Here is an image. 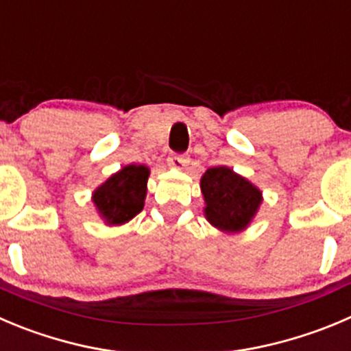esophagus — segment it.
I'll use <instances>...</instances> for the list:
<instances>
[{
    "instance_id": "esophagus-1",
    "label": "esophagus",
    "mask_w": 351,
    "mask_h": 351,
    "mask_svg": "<svg viewBox=\"0 0 351 351\" xmlns=\"http://www.w3.org/2000/svg\"><path fill=\"white\" fill-rule=\"evenodd\" d=\"M167 163L172 169H182V167H186L189 163V156L184 155V153H173V155H170L167 158Z\"/></svg>"
}]
</instances>
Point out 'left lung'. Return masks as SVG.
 Here are the masks:
<instances>
[{
  "instance_id": "left-lung-1",
  "label": "left lung",
  "mask_w": 351,
  "mask_h": 351,
  "mask_svg": "<svg viewBox=\"0 0 351 351\" xmlns=\"http://www.w3.org/2000/svg\"><path fill=\"white\" fill-rule=\"evenodd\" d=\"M205 215L222 231H241L262 203V193L228 167H212L202 178Z\"/></svg>"
}]
</instances>
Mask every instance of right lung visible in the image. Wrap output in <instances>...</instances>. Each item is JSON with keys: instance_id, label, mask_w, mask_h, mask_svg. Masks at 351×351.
<instances>
[{"instance_id": "1", "label": "right lung", "mask_w": 351, "mask_h": 351, "mask_svg": "<svg viewBox=\"0 0 351 351\" xmlns=\"http://www.w3.org/2000/svg\"><path fill=\"white\" fill-rule=\"evenodd\" d=\"M148 176V167L128 165L96 189L93 202L106 222L123 223L141 212Z\"/></svg>"}]
</instances>
